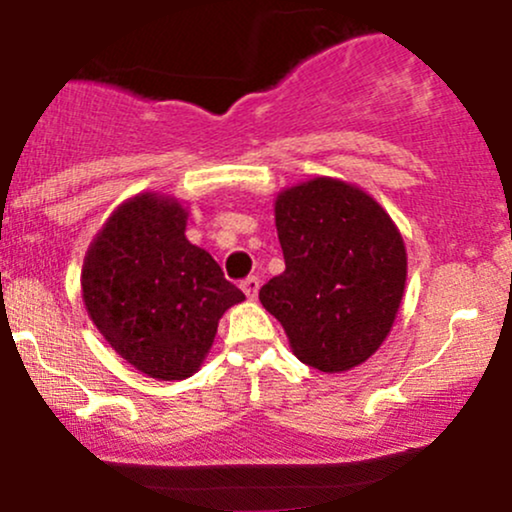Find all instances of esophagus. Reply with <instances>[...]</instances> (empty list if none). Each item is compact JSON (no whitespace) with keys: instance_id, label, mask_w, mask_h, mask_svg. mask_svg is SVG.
I'll use <instances>...</instances> for the list:
<instances>
[{"instance_id":"esophagus-1","label":"esophagus","mask_w":512,"mask_h":512,"mask_svg":"<svg viewBox=\"0 0 512 512\" xmlns=\"http://www.w3.org/2000/svg\"><path fill=\"white\" fill-rule=\"evenodd\" d=\"M243 291H245V296L250 298V301H255L257 298V291H260V279H257V276H248V279L243 281Z\"/></svg>"}]
</instances>
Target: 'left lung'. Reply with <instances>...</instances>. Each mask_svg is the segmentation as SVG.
<instances>
[{
	"mask_svg": "<svg viewBox=\"0 0 512 512\" xmlns=\"http://www.w3.org/2000/svg\"><path fill=\"white\" fill-rule=\"evenodd\" d=\"M286 269L260 289L305 366L344 373L385 342L407 284V250L390 214L337 178L286 187L274 202Z\"/></svg>",
	"mask_w": 512,
	"mask_h": 512,
	"instance_id": "obj_1",
	"label": "left lung"
}]
</instances>
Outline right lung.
I'll list each match as a JSON object with an SVG mask.
<instances>
[{
  "label": "right lung",
  "instance_id": "add662e5",
  "mask_svg": "<svg viewBox=\"0 0 512 512\" xmlns=\"http://www.w3.org/2000/svg\"><path fill=\"white\" fill-rule=\"evenodd\" d=\"M187 216L175 197H129L96 233L81 267L93 325L129 366L156 380L197 373L221 315L245 301L214 257L185 238Z\"/></svg>",
  "mask_w": 512,
  "mask_h": 512
}]
</instances>
